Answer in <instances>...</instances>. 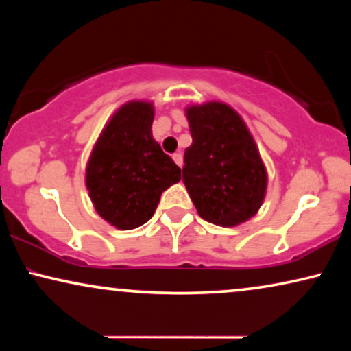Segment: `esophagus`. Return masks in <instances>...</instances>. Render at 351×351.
<instances>
[{
    "label": "esophagus",
    "instance_id": "1",
    "mask_svg": "<svg viewBox=\"0 0 351 351\" xmlns=\"http://www.w3.org/2000/svg\"><path fill=\"white\" fill-rule=\"evenodd\" d=\"M172 160H174V162L179 167L184 165V156H182V153H174V155H172Z\"/></svg>",
    "mask_w": 351,
    "mask_h": 351
}]
</instances>
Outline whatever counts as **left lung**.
I'll list each match as a JSON object with an SVG mask.
<instances>
[{"instance_id": "1", "label": "left lung", "mask_w": 351, "mask_h": 351, "mask_svg": "<svg viewBox=\"0 0 351 351\" xmlns=\"http://www.w3.org/2000/svg\"><path fill=\"white\" fill-rule=\"evenodd\" d=\"M193 142L185 150L182 180L201 219L234 227L257 214L267 171L241 117L222 102L186 108Z\"/></svg>"}]
</instances>
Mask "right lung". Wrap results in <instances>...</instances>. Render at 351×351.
Returning <instances> with one entry per match:
<instances>
[{
	"mask_svg": "<svg viewBox=\"0 0 351 351\" xmlns=\"http://www.w3.org/2000/svg\"><path fill=\"white\" fill-rule=\"evenodd\" d=\"M153 105H123L100 134L86 185L95 210L119 230H132L155 214L161 193L180 180V167L152 136Z\"/></svg>",
	"mask_w": 351,
	"mask_h": 351,
	"instance_id": "add662e5",
	"label": "right lung"
}]
</instances>
